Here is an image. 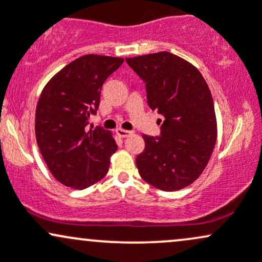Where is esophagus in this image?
<instances>
[{
  "label": "esophagus",
  "instance_id": "esophagus-1",
  "mask_svg": "<svg viewBox=\"0 0 262 262\" xmlns=\"http://www.w3.org/2000/svg\"><path fill=\"white\" fill-rule=\"evenodd\" d=\"M116 133H117V135H118V137H121V138H127V137H129V135H130V134H133V132L125 130V129H122V128H118V129H116Z\"/></svg>",
  "mask_w": 262,
  "mask_h": 262
}]
</instances>
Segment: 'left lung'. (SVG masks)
Masks as SVG:
<instances>
[{
  "instance_id": "1",
  "label": "left lung",
  "mask_w": 262,
  "mask_h": 262,
  "mask_svg": "<svg viewBox=\"0 0 262 262\" xmlns=\"http://www.w3.org/2000/svg\"><path fill=\"white\" fill-rule=\"evenodd\" d=\"M125 61L145 82L149 107L165 118L160 137L143 134L145 148L135 159L139 175L162 191L187 187L206 169L217 141L209 87L197 68L169 52Z\"/></svg>"
}]
</instances>
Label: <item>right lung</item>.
Returning a JSON list of instances; mask_svg holds the SVG:
<instances>
[{"mask_svg":"<svg viewBox=\"0 0 262 262\" xmlns=\"http://www.w3.org/2000/svg\"><path fill=\"white\" fill-rule=\"evenodd\" d=\"M124 61L89 54L74 60L45 85L35 111V138L53 176L83 189L107 175L117 144L110 130L87 127L100 106L104 81Z\"/></svg>","mask_w":262,"mask_h":262,"instance_id":"add662e5","label":"right lung"}]
</instances>
